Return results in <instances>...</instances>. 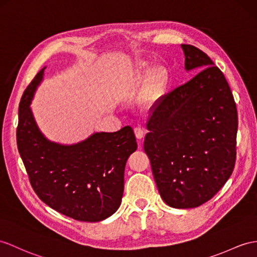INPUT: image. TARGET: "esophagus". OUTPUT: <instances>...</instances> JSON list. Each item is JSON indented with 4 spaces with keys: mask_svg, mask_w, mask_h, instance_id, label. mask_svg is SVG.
Listing matches in <instances>:
<instances>
[{
    "mask_svg": "<svg viewBox=\"0 0 257 257\" xmlns=\"http://www.w3.org/2000/svg\"><path fill=\"white\" fill-rule=\"evenodd\" d=\"M134 133H135V136H136L137 140H142L143 137H144V135H145V132H144V130L142 127H140V126L134 128Z\"/></svg>",
    "mask_w": 257,
    "mask_h": 257,
    "instance_id": "obj_1",
    "label": "esophagus"
}]
</instances>
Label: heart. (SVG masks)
<instances>
[{
    "label": "heart",
    "instance_id": "b5f03b06",
    "mask_svg": "<svg viewBox=\"0 0 257 257\" xmlns=\"http://www.w3.org/2000/svg\"><path fill=\"white\" fill-rule=\"evenodd\" d=\"M147 79V90L143 104L146 108H153L161 97L165 85V72L161 67H153L146 62L137 64L132 73L123 78L117 88V96L123 100L133 99Z\"/></svg>",
    "mask_w": 257,
    "mask_h": 257
}]
</instances>
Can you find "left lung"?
I'll list each match as a JSON object with an SVG mask.
<instances>
[{"mask_svg": "<svg viewBox=\"0 0 257 257\" xmlns=\"http://www.w3.org/2000/svg\"><path fill=\"white\" fill-rule=\"evenodd\" d=\"M185 71L199 73L160 97L146 124L144 150L161 198L194 208L214 197L235 162L237 113L222 72L202 50L181 45Z\"/></svg>", "mask_w": 257, "mask_h": 257, "instance_id": "1", "label": "left lung"}]
</instances>
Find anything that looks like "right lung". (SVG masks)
Wrapping results in <instances>:
<instances>
[{
	"label": "right lung",
	"mask_w": 257,
	"mask_h": 257,
	"mask_svg": "<svg viewBox=\"0 0 257 257\" xmlns=\"http://www.w3.org/2000/svg\"><path fill=\"white\" fill-rule=\"evenodd\" d=\"M46 66L25 90L18 109L17 147L30 184L43 203L75 220L96 222L120 207L124 169L137 148L134 131L96 132L72 145L48 140L37 124L30 103Z\"/></svg>",
	"instance_id": "add662e5"
}]
</instances>
